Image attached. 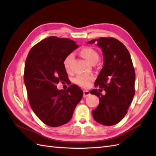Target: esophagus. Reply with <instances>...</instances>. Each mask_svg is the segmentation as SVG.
Masks as SVG:
<instances>
[{"label":"esophagus","instance_id":"34e87169","mask_svg":"<svg viewBox=\"0 0 156 156\" xmlns=\"http://www.w3.org/2000/svg\"><path fill=\"white\" fill-rule=\"evenodd\" d=\"M83 92H84V95H83V97H87L88 96L90 95V92H89L88 90H84Z\"/></svg>","mask_w":156,"mask_h":156}]
</instances>
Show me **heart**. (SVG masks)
I'll return each mask as SVG.
<instances>
[{"label":"heart","mask_w":156,"mask_h":156,"mask_svg":"<svg viewBox=\"0 0 156 156\" xmlns=\"http://www.w3.org/2000/svg\"><path fill=\"white\" fill-rule=\"evenodd\" d=\"M79 54H80L82 58H84L86 60L91 64H96L99 59V55L98 52L94 48L88 47V46L82 48L79 51ZM73 58H74L73 55L69 54L68 56H66L64 62H63V65H64V67L67 72L70 71ZM92 80H93V77L91 76L80 75L76 78L75 82L82 87L87 88L90 86V82Z\"/></svg>","instance_id":"obj_1"}]
</instances>
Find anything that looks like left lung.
<instances>
[{"label":"left lung","instance_id":"8db88e82","mask_svg":"<svg viewBox=\"0 0 156 156\" xmlns=\"http://www.w3.org/2000/svg\"><path fill=\"white\" fill-rule=\"evenodd\" d=\"M97 43L103 54L104 65L94 82L97 89L90 93L99 98L100 103L92 111L94 120L103 125H114L120 122L127 112L135 95V72L127 48L118 39L100 37L88 41Z\"/></svg>","mask_w":156,"mask_h":156}]
</instances>
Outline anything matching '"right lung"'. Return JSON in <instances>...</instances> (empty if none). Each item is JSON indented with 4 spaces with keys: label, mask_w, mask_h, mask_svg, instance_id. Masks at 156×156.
Masks as SVG:
<instances>
[{
    "label": "right lung",
    "mask_w": 156,
    "mask_h": 156,
    "mask_svg": "<svg viewBox=\"0 0 156 156\" xmlns=\"http://www.w3.org/2000/svg\"><path fill=\"white\" fill-rule=\"evenodd\" d=\"M78 47L69 39L51 36L34 45L26 59L24 82L29 104L37 117L50 127L69 122L83 97L76 84L66 90L56 87L59 82L68 80L63 62Z\"/></svg>",
    "instance_id": "right-lung-1"
}]
</instances>
